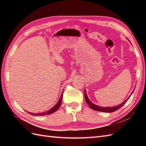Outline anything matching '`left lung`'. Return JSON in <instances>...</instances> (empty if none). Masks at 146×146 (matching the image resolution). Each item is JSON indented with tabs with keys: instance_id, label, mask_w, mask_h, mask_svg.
Returning <instances> with one entry per match:
<instances>
[{
	"instance_id": "8db88e82",
	"label": "left lung",
	"mask_w": 146,
	"mask_h": 146,
	"mask_svg": "<svg viewBox=\"0 0 146 146\" xmlns=\"http://www.w3.org/2000/svg\"><path fill=\"white\" fill-rule=\"evenodd\" d=\"M132 93H133V92H132ZM85 100L87 104L90 106V107L91 109L94 110H96V111H101V112L111 113V112H114V111H116L117 110H118L119 108H120L122 105H124L127 102V101L128 100V99L130 98V97L129 98V99H127L124 102H123L121 104L119 105H117V106H115V107H100V106H98V105H96L95 104H94L93 103L91 102L90 101V100L88 99V96L86 95V93L85 90Z\"/></svg>"
}]
</instances>
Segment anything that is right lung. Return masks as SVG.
Returning <instances> with one entry per match:
<instances>
[{
    "mask_svg": "<svg viewBox=\"0 0 146 146\" xmlns=\"http://www.w3.org/2000/svg\"><path fill=\"white\" fill-rule=\"evenodd\" d=\"M63 93L61 94V96L60 97V98L59 99V100L58 101V102L56 103V104L54 106V107L52 108L51 109H50L49 110H48V111H46V112H42V113H29L30 114H32V115L33 116H44V115H46V114H50L53 113H54L55 111H56L58 108L60 107V106L61 105V100H62V98H63Z\"/></svg>",
    "mask_w": 146,
    "mask_h": 146,
    "instance_id": "add662e5",
    "label": "right lung"
}]
</instances>
